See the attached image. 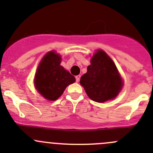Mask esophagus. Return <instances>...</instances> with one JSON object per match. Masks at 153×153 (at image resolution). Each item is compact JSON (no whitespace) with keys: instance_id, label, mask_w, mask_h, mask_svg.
Listing matches in <instances>:
<instances>
[{"instance_id":"1","label":"esophagus","mask_w":153,"mask_h":153,"mask_svg":"<svg viewBox=\"0 0 153 153\" xmlns=\"http://www.w3.org/2000/svg\"><path fill=\"white\" fill-rule=\"evenodd\" d=\"M80 78H81V75H77V76H75V79H76L77 82H78L80 81Z\"/></svg>"}]
</instances>
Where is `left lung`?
Listing matches in <instances>:
<instances>
[{
    "label": "left lung",
    "mask_w": 153,
    "mask_h": 153,
    "mask_svg": "<svg viewBox=\"0 0 153 153\" xmlns=\"http://www.w3.org/2000/svg\"><path fill=\"white\" fill-rule=\"evenodd\" d=\"M80 84L89 98L98 103L115 98L123 86L115 64L103 50H98L92 57Z\"/></svg>",
    "instance_id": "obj_1"
}]
</instances>
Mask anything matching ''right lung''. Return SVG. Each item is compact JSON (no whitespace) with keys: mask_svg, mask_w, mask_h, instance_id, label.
<instances>
[{"mask_svg":"<svg viewBox=\"0 0 153 153\" xmlns=\"http://www.w3.org/2000/svg\"><path fill=\"white\" fill-rule=\"evenodd\" d=\"M61 58L54 52L47 53L38 67L35 77V85L40 94L49 101H55L63 94L75 78L64 69Z\"/></svg>","mask_w":153,"mask_h":153,"instance_id":"1","label":"right lung"}]
</instances>
